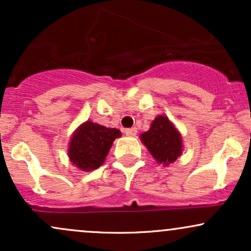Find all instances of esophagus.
<instances>
[{"instance_id": "1", "label": "esophagus", "mask_w": 251, "mask_h": 251, "mask_svg": "<svg viewBox=\"0 0 251 251\" xmlns=\"http://www.w3.org/2000/svg\"><path fill=\"white\" fill-rule=\"evenodd\" d=\"M124 132H125V134L128 135V137H134V135L137 134V128H135V127L126 128Z\"/></svg>"}]
</instances>
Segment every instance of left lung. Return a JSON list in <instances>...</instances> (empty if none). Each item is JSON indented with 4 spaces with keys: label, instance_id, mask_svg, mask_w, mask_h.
<instances>
[{
    "label": "left lung",
    "instance_id": "obj_1",
    "mask_svg": "<svg viewBox=\"0 0 251 251\" xmlns=\"http://www.w3.org/2000/svg\"><path fill=\"white\" fill-rule=\"evenodd\" d=\"M140 140L157 163L168 166L183 153V138L166 116H157L149 131L140 134Z\"/></svg>",
    "mask_w": 251,
    "mask_h": 251
}]
</instances>
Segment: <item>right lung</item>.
<instances>
[{"mask_svg":"<svg viewBox=\"0 0 251 251\" xmlns=\"http://www.w3.org/2000/svg\"><path fill=\"white\" fill-rule=\"evenodd\" d=\"M119 137H122V132L118 128H108L87 120L72 134L68 158L81 171H93L102 165L114 139Z\"/></svg>","mask_w":251,"mask_h":251,"instance_id":"obj_1","label":"right lung"}]
</instances>
